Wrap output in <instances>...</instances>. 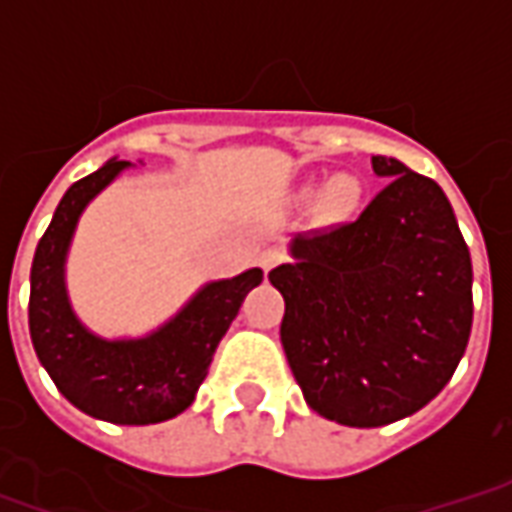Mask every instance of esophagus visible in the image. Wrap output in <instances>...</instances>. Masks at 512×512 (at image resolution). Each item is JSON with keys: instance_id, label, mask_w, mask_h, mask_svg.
<instances>
[{"instance_id": "1", "label": "esophagus", "mask_w": 512, "mask_h": 512, "mask_svg": "<svg viewBox=\"0 0 512 512\" xmlns=\"http://www.w3.org/2000/svg\"><path fill=\"white\" fill-rule=\"evenodd\" d=\"M282 260H285V255H282L279 249H263L260 257H257V266L263 268V271L268 274V271H271V268H277Z\"/></svg>"}]
</instances>
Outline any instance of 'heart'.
Returning a JSON list of instances; mask_svg holds the SVG:
<instances>
[{"instance_id":"obj_1","label":"heart","mask_w":512,"mask_h":512,"mask_svg":"<svg viewBox=\"0 0 512 512\" xmlns=\"http://www.w3.org/2000/svg\"><path fill=\"white\" fill-rule=\"evenodd\" d=\"M351 194H354V186H351L348 180H340V183H334L332 197H334V200H337V202L351 200Z\"/></svg>"}]
</instances>
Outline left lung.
Wrapping results in <instances>:
<instances>
[{
    "label": "left lung",
    "mask_w": 512,
    "mask_h": 512,
    "mask_svg": "<svg viewBox=\"0 0 512 512\" xmlns=\"http://www.w3.org/2000/svg\"><path fill=\"white\" fill-rule=\"evenodd\" d=\"M384 189L354 222L299 235L268 279L304 400L321 417L378 428L428 406L472 332V260L436 180L373 156Z\"/></svg>",
    "instance_id": "obj_1"
}]
</instances>
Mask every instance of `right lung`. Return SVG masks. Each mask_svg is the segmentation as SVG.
Masks as SVG:
<instances>
[{
    "mask_svg": "<svg viewBox=\"0 0 512 512\" xmlns=\"http://www.w3.org/2000/svg\"><path fill=\"white\" fill-rule=\"evenodd\" d=\"M126 167L128 161L112 158L65 191L32 260L29 334L40 365L79 411L115 425H153L191 406L216 345L263 271L249 268L205 285L164 329L142 340L109 343L87 332L65 296V252L84 205Z\"/></svg>",
    "mask_w": 512,
    "mask_h": 512,
    "instance_id": "add662e5",
    "label": "right lung"
}]
</instances>
